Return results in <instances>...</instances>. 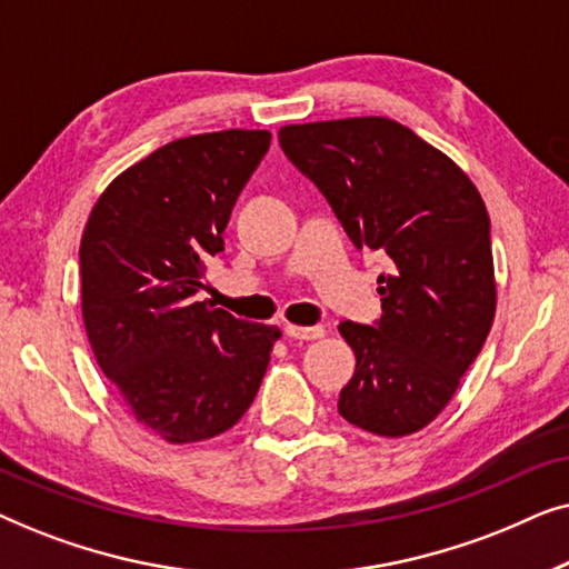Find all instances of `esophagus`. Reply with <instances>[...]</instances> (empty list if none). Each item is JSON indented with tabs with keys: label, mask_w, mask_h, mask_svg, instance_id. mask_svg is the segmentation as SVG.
I'll list each match as a JSON object with an SVG mask.
<instances>
[{
	"label": "esophagus",
	"mask_w": 569,
	"mask_h": 569,
	"mask_svg": "<svg viewBox=\"0 0 569 569\" xmlns=\"http://www.w3.org/2000/svg\"><path fill=\"white\" fill-rule=\"evenodd\" d=\"M284 333L290 339L313 341V339H321L323 337V329H321V326H292V323H287L284 326Z\"/></svg>",
	"instance_id": "esophagus-1"
}]
</instances>
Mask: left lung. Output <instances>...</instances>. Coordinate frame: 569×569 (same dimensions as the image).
Wrapping results in <instances>:
<instances>
[{"instance_id":"left-lung-1","label":"left lung","mask_w":569,"mask_h":569,"mask_svg":"<svg viewBox=\"0 0 569 569\" xmlns=\"http://www.w3.org/2000/svg\"><path fill=\"white\" fill-rule=\"evenodd\" d=\"M279 144L357 248L391 259L376 326L339 323L357 357L339 415L380 438L422 430L453 399L495 321L489 214L448 154L383 116L290 123Z\"/></svg>"}]
</instances>
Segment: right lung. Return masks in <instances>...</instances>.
<instances>
[{"mask_svg":"<svg viewBox=\"0 0 569 569\" xmlns=\"http://www.w3.org/2000/svg\"><path fill=\"white\" fill-rule=\"evenodd\" d=\"M269 142L263 129L176 139L113 178L84 224L92 355L137 422L176 446L222 435L246 415L282 337L193 298Z\"/></svg>","mask_w":569,"mask_h":569,"instance_id":"add662e5","label":"right lung"}]
</instances>
